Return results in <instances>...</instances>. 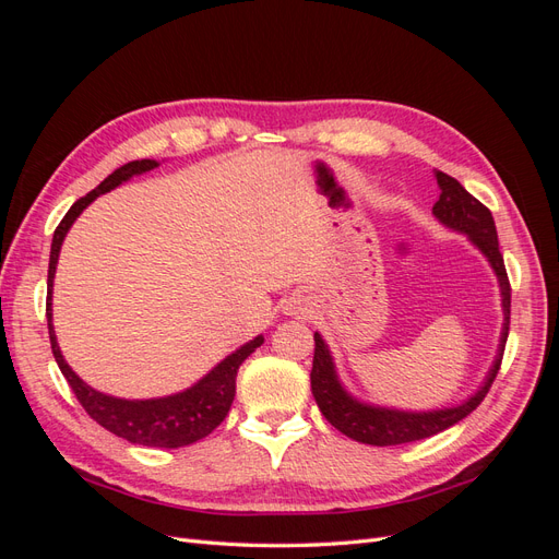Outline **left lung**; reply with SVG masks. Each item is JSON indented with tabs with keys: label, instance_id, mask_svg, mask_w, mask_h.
Listing matches in <instances>:
<instances>
[{
	"label": "left lung",
	"instance_id": "obj_1",
	"mask_svg": "<svg viewBox=\"0 0 559 559\" xmlns=\"http://www.w3.org/2000/svg\"><path fill=\"white\" fill-rule=\"evenodd\" d=\"M433 175L438 181V189H441V198H438V202L433 205V216L445 228L466 235L468 242L483 253L497 275L499 292H501V310H503L497 357L487 370L485 382L466 401L450 405V408H436V411H401V408H386V405L366 403V401H359L357 396H352L345 389V384L341 382V378H337L335 361L331 357L326 341L321 337V333H314V359H312V373H310L312 396L319 405L321 415H324L337 431H343L345 436L352 438V441H359L366 445L386 448V445L421 441V438L441 433L452 425H456L460 419H464L466 415H471L478 408L499 373L506 337H509L511 284L503 267V257L499 251L492 212H489L480 200L473 198L454 177L441 170H436Z\"/></svg>",
	"mask_w": 559,
	"mask_h": 559
}]
</instances>
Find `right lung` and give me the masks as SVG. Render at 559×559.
Returning a JSON list of instances; mask_svg holds the SVG:
<instances>
[{
  "label": "right lung",
  "instance_id": "right-lung-1",
  "mask_svg": "<svg viewBox=\"0 0 559 559\" xmlns=\"http://www.w3.org/2000/svg\"><path fill=\"white\" fill-rule=\"evenodd\" d=\"M158 160H132L123 167L114 170L103 183L93 189L88 195H83L64 214L60 226L53 233V245H50V261H48V296H46V317H48V337L50 349L62 370V376L70 382L72 392L76 394L79 403L86 408V413L97 421L99 427L107 431L126 438L130 443L148 445V448H183L191 445L200 438L210 436L230 411V403L235 399V378H238V368L249 357L251 352L263 345V335H257L253 341L245 343L235 349L224 361H218L207 376H202L183 392L158 396V399H118L105 392H97L91 384L83 382L70 364L64 361L56 329H53V280H56V265L60 259V247L67 238V233L74 226L79 214L86 210L91 202L99 195L114 191L116 186L126 183L128 179L144 175L148 170H156Z\"/></svg>",
  "mask_w": 559,
  "mask_h": 559
}]
</instances>
